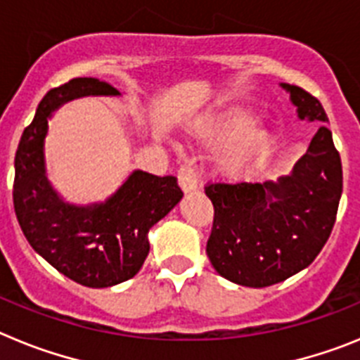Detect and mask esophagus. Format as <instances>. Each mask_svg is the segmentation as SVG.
<instances>
[{
  "label": "esophagus",
  "mask_w": 360,
  "mask_h": 360,
  "mask_svg": "<svg viewBox=\"0 0 360 360\" xmlns=\"http://www.w3.org/2000/svg\"><path fill=\"white\" fill-rule=\"evenodd\" d=\"M200 182V176L196 173L195 165L193 164H184L180 169H178V184L182 187V191L189 193V191H196Z\"/></svg>",
  "instance_id": "esophagus-1"
}]
</instances>
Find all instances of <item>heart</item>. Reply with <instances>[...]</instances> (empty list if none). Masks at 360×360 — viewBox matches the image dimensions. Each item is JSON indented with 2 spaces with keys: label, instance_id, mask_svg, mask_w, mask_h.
I'll use <instances>...</instances> for the list:
<instances>
[{
  "label": "heart",
  "instance_id": "1",
  "mask_svg": "<svg viewBox=\"0 0 360 360\" xmlns=\"http://www.w3.org/2000/svg\"><path fill=\"white\" fill-rule=\"evenodd\" d=\"M254 117L249 111L231 110L214 117L211 135L216 142H235L225 155V171L232 176H245L266 164L274 155L278 136L265 126H252Z\"/></svg>",
  "mask_w": 360,
  "mask_h": 360
}]
</instances>
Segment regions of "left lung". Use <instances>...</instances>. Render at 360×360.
Masks as SVG:
<instances>
[{"mask_svg":"<svg viewBox=\"0 0 360 360\" xmlns=\"http://www.w3.org/2000/svg\"><path fill=\"white\" fill-rule=\"evenodd\" d=\"M301 120L328 122L324 108L303 88L281 82ZM214 207L207 256L221 278L263 288L307 269L335 224L342 195L341 157L332 131L321 126L292 173L276 182L209 184Z\"/></svg>","mask_w":360,"mask_h":360,"instance_id":"left-lung-1","label":"left lung"}]
</instances>
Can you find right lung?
I'll use <instances>...</instances> for the list:
<instances>
[{"mask_svg":"<svg viewBox=\"0 0 360 360\" xmlns=\"http://www.w3.org/2000/svg\"><path fill=\"white\" fill-rule=\"evenodd\" d=\"M88 95H120L94 77L72 79L44 95L15 151L14 211L25 238L41 257L72 281L106 288L128 281L149 252L148 232L182 200L174 176L136 169L108 200L75 205L46 176L44 139L57 108Z\"/></svg>","mask_w":360,"mask_h":360,"instance_id":"1","label":"right lung"}]
</instances>
